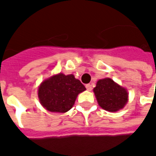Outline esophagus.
Masks as SVG:
<instances>
[{"instance_id":"obj_1","label":"esophagus","mask_w":156,"mask_h":156,"mask_svg":"<svg viewBox=\"0 0 156 156\" xmlns=\"http://www.w3.org/2000/svg\"><path fill=\"white\" fill-rule=\"evenodd\" d=\"M86 88L88 89V91H91L92 89H93V87H92L91 84H86Z\"/></svg>"}]
</instances>
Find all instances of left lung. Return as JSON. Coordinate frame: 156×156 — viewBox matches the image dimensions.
<instances>
[{"mask_svg":"<svg viewBox=\"0 0 156 156\" xmlns=\"http://www.w3.org/2000/svg\"><path fill=\"white\" fill-rule=\"evenodd\" d=\"M98 105L105 110L118 111L124 108L128 100V94L125 88L115 83L111 78L98 80L94 88Z\"/></svg>","mask_w":156,"mask_h":156,"instance_id":"1","label":"left lung"}]
</instances>
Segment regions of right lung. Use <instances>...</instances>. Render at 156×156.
Segmentation results:
<instances>
[{
	"label": "right lung",
	"instance_id": "right-lung-1",
	"mask_svg": "<svg viewBox=\"0 0 156 156\" xmlns=\"http://www.w3.org/2000/svg\"><path fill=\"white\" fill-rule=\"evenodd\" d=\"M84 85L73 74L59 73L42 82L38 89L40 102L48 111L65 113L73 106Z\"/></svg>",
	"mask_w": 156,
	"mask_h": 156
}]
</instances>
